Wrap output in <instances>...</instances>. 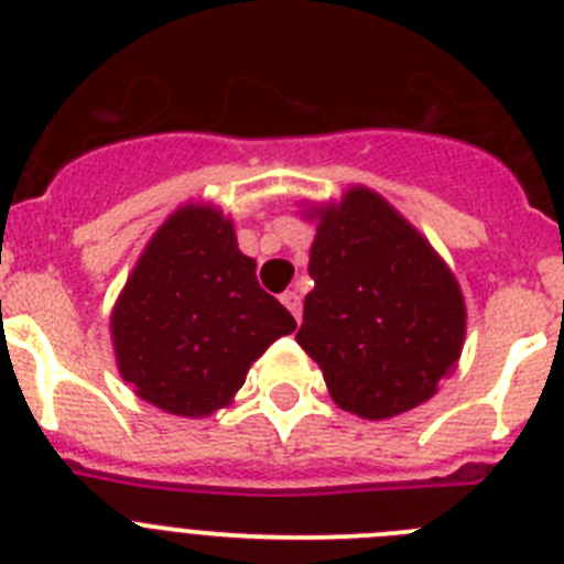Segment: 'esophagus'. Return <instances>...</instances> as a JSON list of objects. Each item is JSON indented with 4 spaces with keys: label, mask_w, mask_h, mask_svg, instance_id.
<instances>
[{
    "label": "esophagus",
    "mask_w": 564,
    "mask_h": 564,
    "mask_svg": "<svg viewBox=\"0 0 564 564\" xmlns=\"http://www.w3.org/2000/svg\"><path fill=\"white\" fill-rule=\"evenodd\" d=\"M282 305H285L288 311H291L293 316H296V322H299V318H302V296H299L296 291H285V293H282Z\"/></svg>",
    "instance_id": "obj_1"
}]
</instances>
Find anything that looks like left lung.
Instances as JSON below:
<instances>
[{"label":"left lung","instance_id":"left-lung-1","mask_svg":"<svg viewBox=\"0 0 564 564\" xmlns=\"http://www.w3.org/2000/svg\"><path fill=\"white\" fill-rule=\"evenodd\" d=\"M313 214V291L296 341L341 410L367 421L415 410L460 358L466 302L455 273L370 188L352 186Z\"/></svg>","mask_w":564,"mask_h":564}]
</instances>
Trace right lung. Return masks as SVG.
I'll use <instances>...</instances> for the list:
<instances>
[{"label":"right lung","mask_w":564,"mask_h":564,"mask_svg":"<svg viewBox=\"0 0 564 564\" xmlns=\"http://www.w3.org/2000/svg\"><path fill=\"white\" fill-rule=\"evenodd\" d=\"M296 330L257 282L234 223L214 206H183L149 239L112 311L115 361L134 395L169 415L226 406L248 367Z\"/></svg>","instance_id":"obj_1"}]
</instances>
